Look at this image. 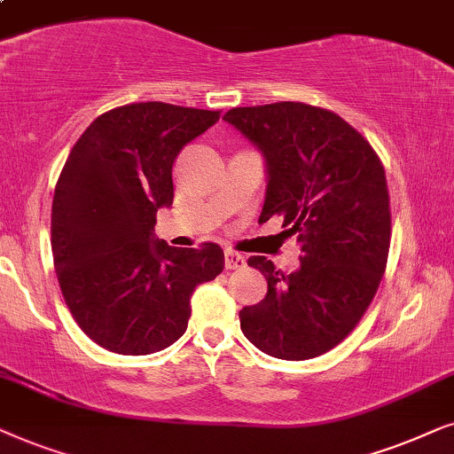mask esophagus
<instances>
[{"label": "esophagus", "mask_w": 454, "mask_h": 454, "mask_svg": "<svg viewBox=\"0 0 454 454\" xmlns=\"http://www.w3.org/2000/svg\"><path fill=\"white\" fill-rule=\"evenodd\" d=\"M223 265H226V270H240L247 265V259L245 255H240V253L228 249L223 253Z\"/></svg>", "instance_id": "obj_1"}]
</instances>
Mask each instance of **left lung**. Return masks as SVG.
Returning <instances> with one entry per match:
<instances>
[{"label": "left lung", "mask_w": 454, "mask_h": 454, "mask_svg": "<svg viewBox=\"0 0 454 454\" xmlns=\"http://www.w3.org/2000/svg\"><path fill=\"white\" fill-rule=\"evenodd\" d=\"M223 120L263 157L259 222L282 215L301 247L290 274L249 257L268 294L239 313L240 330L270 357H317L348 336L382 280L390 247L384 168L353 126L319 107L280 101L234 107Z\"/></svg>", "instance_id": "8db88e82"}]
</instances>
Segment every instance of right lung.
Masks as SVG:
<instances>
[{
	"label": "right lung",
	"mask_w": 454,
	"mask_h": 454,
	"mask_svg": "<svg viewBox=\"0 0 454 454\" xmlns=\"http://www.w3.org/2000/svg\"><path fill=\"white\" fill-rule=\"evenodd\" d=\"M220 114L147 101L90 122L53 192L51 253L76 324L112 353L151 355L184 334L191 294L223 270L214 243L180 249L155 239L174 201L172 166Z\"/></svg>",
	"instance_id": "1"
}]
</instances>
